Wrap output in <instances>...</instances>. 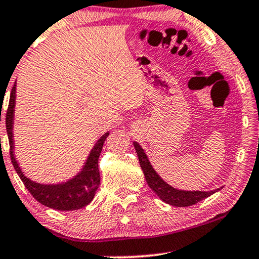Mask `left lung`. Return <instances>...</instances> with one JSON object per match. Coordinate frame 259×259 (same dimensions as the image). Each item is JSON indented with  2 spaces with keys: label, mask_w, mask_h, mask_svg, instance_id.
I'll use <instances>...</instances> for the list:
<instances>
[{
  "label": "left lung",
  "mask_w": 259,
  "mask_h": 259,
  "mask_svg": "<svg viewBox=\"0 0 259 259\" xmlns=\"http://www.w3.org/2000/svg\"><path fill=\"white\" fill-rule=\"evenodd\" d=\"M135 150L137 152L138 159H140V164L143 174L147 180V183L149 184L150 189L162 199L163 202H165L170 205L174 206H190L194 204L203 201L204 198L209 197L212 194L216 192L213 191H184V190H177L172 187H170L169 184H166L161 177L158 176L157 172L154 170V167L151 166L150 162L145 155L143 149L141 148V145L137 142H134ZM220 189H217V191Z\"/></svg>",
  "instance_id": "1"
}]
</instances>
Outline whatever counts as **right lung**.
<instances>
[{
	"label": "right lung",
	"instance_id": "obj_1",
	"mask_svg": "<svg viewBox=\"0 0 259 259\" xmlns=\"http://www.w3.org/2000/svg\"><path fill=\"white\" fill-rule=\"evenodd\" d=\"M15 97H16V84H14L12 93H10L9 105L6 114V126L7 134L10 145V159L14 167H15L17 175L21 181L23 182L25 188L30 192L32 197L43 205L52 207L55 210L61 211H72L78 210L93 201L96 190L100 185V170H98V157H100L102 148H103L104 141L109 136V133L104 134L97 143L94 145L92 152H90L84 167L77 176L72 180L65 182L62 184L46 185L32 182L27 178L22 172L21 167L14 157V141H13V123H14V108H15ZM1 122V119H0Z\"/></svg>",
	"mask_w": 259,
	"mask_h": 259
}]
</instances>
